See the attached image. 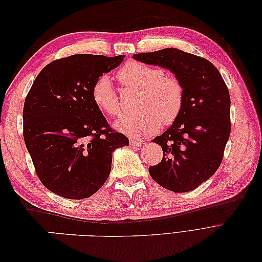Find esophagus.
I'll return each instance as SVG.
<instances>
[{
  "label": "esophagus",
  "mask_w": 262,
  "mask_h": 262,
  "mask_svg": "<svg viewBox=\"0 0 262 262\" xmlns=\"http://www.w3.org/2000/svg\"><path fill=\"white\" fill-rule=\"evenodd\" d=\"M130 143H131L132 146H141V145L144 144V142L141 141V140H137V139H131Z\"/></svg>",
  "instance_id": "obj_1"
}]
</instances>
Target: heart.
I'll return each mask as SVG.
<instances>
[{"instance_id":"obj_1","label":"heart","mask_w":262,"mask_h":262,"mask_svg":"<svg viewBox=\"0 0 262 262\" xmlns=\"http://www.w3.org/2000/svg\"><path fill=\"white\" fill-rule=\"evenodd\" d=\"M123 90L139 91L137 110L116 123V128L130 137L146 138L161 128L177 120L184 106V86L176 76L165 75L160 68L132 61L117 74ZM94 104L112 118L122 116L120 98L107 75H100L92 85Z\"/></svg>"}]
</instances>
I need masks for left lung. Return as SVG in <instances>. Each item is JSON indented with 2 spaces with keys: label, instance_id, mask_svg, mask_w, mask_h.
Masks as SVG:
<instances>
[{
  "label": "left lung",
  "instance_id": "left-lung-1",
  "mask_svg": "<svg viewBox=\"0 0 262 262\" xmlns=\"http://www.w3.org/2000/svg\"><path fill=\"white\" fill-rule=\"evenodd\" d=\"M133 58L169 69L185 91L177 120L153 142L161 145L163 160L148 171L158 185L173 192L199 187L215 172L231 134V97L219 70L195 54L175 48Z\"/></svg>",
  "mask_w": 262,
  "mask_h": 262
}]
</instances>
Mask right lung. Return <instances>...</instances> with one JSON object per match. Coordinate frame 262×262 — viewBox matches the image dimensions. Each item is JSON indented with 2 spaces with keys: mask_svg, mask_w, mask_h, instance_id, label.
<instances>
[{
  "mask_svg": "<svg viewBox=\"0 0 262 262\" xmlns=\"http://www.w3.org/2000/svg\"><path fill=\"white\" fill-rule=\"evenodd\" d=\"M124 55L73 54L47 64L23 109V136L41 184L67 199L82 200L105 184L113 152L129 145L94 104L93 83Z\"/></svg>",
  "mask_w": 262,
  "mask_h": 262,
  "instance_id": "1",
  "label": "right lung"
}]
</instances>
